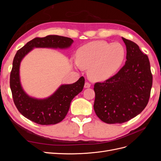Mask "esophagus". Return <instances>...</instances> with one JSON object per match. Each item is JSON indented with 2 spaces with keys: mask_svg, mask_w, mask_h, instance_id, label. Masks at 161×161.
Returning <instances> with one entry per match:
<instances>
[{
  "mask_svg": "<svg viewBox=\"0 0 161 161\" xmlns=\"http://www.w3.org/2000/svg\"><path fill=\"white\" fill-rule=\"evenodd\" d=\"M91 86V84L89 83V82H85V88H89Z\"/></svg>",
  "mask_w": 161,
  "mask_h": 161,
  "instance_id": "esophagus-1",
  "label": "esophagus"
}]
</instances>
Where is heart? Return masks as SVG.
Wrapping results in <instances>:
<instances>
[{
    "mask_svg": "<svg viewBox=\"0 0 161 161\" xmlns=\"http://www.w3.org/2000/svg\"><path fill=\"white\" fill-rule=\"evenodd\" d=\"M125 54V47L120 43L94 41L78 50L75 64L77 67L89 69L88 75L91 79L104 80L119 70Z\"/></svg>",
    "mask_w": 161,
    "mask_h": 161,
    "instance_id": "b5f03b06",
    "label": "heart"
}]
</instances>
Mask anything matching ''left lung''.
Masks as SVG:
<instances>
[{"label": "left lung", "mask_w": 161, "mask_h": 161, "mask_svg": "<svg viewBox=\"0 0 161 161\" xmlns=\"http://www.w3.org/2000/svg\"><path fill=\"white\" fill-rule=\"evenodd\" d=\"M121 38L127 51L125 65L114 76L94 85V110L107 124H122L140 114L148 104L153 85L147 55L136 43Z\"/></svg>", "instance_id": "obj_1"}]
</instances>
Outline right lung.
Returning <instances> with one entry per match:
<instances>
[{
  "instance_id": "right-lung-1",
  "label": "right lung",
  "mask_w": 161,
  "mask_h": 161,
  "mask_svg": "<svg viewBox=\"0 0 161 161\" xmlns=\"http://www.w3.org/2000/svg\"><path fill=\"white\" fill-rule=\"evenodd\" d=\"M73 42L74 41L69 37L50 35L44 37L34 38L17 52L11 72L10 87L14 103L25 118L40 125L59 123L66 117L72 100L83 89L85 79L81 76L75 83L60 85L47 98L37 99L28 95L21 84L20 64L29 52L36 47L67 49Z\"/></svg>"
}]
</instances>
